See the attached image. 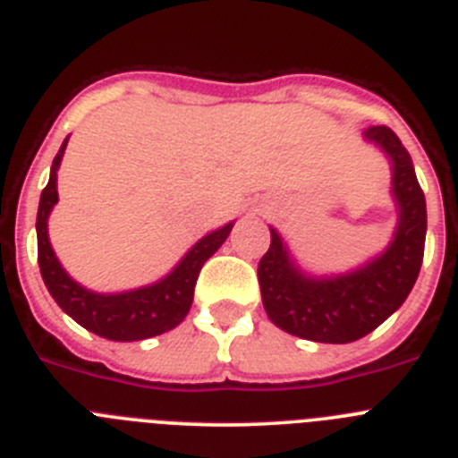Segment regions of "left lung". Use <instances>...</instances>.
<instances>
[{"label": "left lung", "instance_id": "left-lung-1", "mask_svg": "<svg viewBox=\"0 0 458 458\" xmlns=\"http://www.w3.org/2000/svg\"><path fill=\"white\" fill-rule=\"evenodd\" d=\"M392 157V192L399 201V226L386 254L365 268L333 279H311L295 270L282 238L270 229V248L259 261V286L266 314L295 337L349 344L365 337L403 305L424 259L427 201L402 140L376 125L365 132Z\"/></svg>", "mask_w": 458, "mask_h": 458}]
</instances>
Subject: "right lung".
Returning <instances> with one entry per match:
<instances>
[{"label": "right lung", "mask_w": 458, "mask_h": 458, "mask_svg": "<svg viewBox=\"0 0 458 458\" xmlns=\"http://www.w3.org/2000/svg\"><path fill=\"white\" fill-rule=\"evenodd\" d=\"M68 141V140H66ZM62 144L52 163L50 181L46 190L40 192L38 217H36V233H38V266L47 291L56 301V305L72 317L89 333L98 335L114 342H140V339L156 337L172 327L179 326L190 311L194 295V284L199 277L201 266L217 252L222 242L226 241L233 225H226L217 232L201 238L181 261L174 273H169L163 282L144 289L128 291V293L100 295L82 289L78 282H72L56 261L52 245L47 241V216L52 206L56 204V169L62 163Z\"/></svg>", "instance_id": "add662e5"}]
</instances>
